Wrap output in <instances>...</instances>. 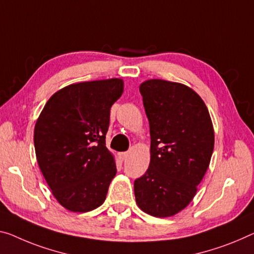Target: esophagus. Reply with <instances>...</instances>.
<instances>
[{
	"label": "esophagus",
	"instance_id": "34e87169",
	"mask_svg": "<svg viewBox=\"0 0 254 254\" xmlns=\"http://www.w3.org/2000/svg\"><path fill=\"white\" fill-rule=\"evenodd\" d=\"M128 157H129V152H123V153H120V158L123 160H127Z\"/></svg>",
	"mask_w": 254,
	"mask_h": 254
}]
</instances>
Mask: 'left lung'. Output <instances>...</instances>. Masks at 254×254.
Masks as SVG:
<instances>
[{
    "label": "left lung",
    "instance_id": "obj_1",
    "mask_svg": "<svg viewBox=\"0 0 254 254\" xmlns=\"http://www.w3.org/2000/svg\"><path fill=\"white\" fill-rule=\"evenodd\" d=\"M150 123V166L134 183L138 208L173 217L189 205L208 170L214 146L203 100L184 84L149 79L139 85Z\"/></svg>",
    "mask_w": 254,
    "mask_h": 254
}]
</instances>
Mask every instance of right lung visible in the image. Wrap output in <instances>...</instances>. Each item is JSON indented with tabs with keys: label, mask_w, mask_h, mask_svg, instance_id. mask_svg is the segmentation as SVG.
I'll return each instance as SVG.
<instances>
[{
	"label": "right lung",
	"mask_w": 254,
	"mask_h": 254,
	"mask_svg": "<svg viewBox=\"0 0 254 254\" xmlns=\"http://www.w3.org/2000/svg\"><path fill=\"white\" fill-rule=\"evenodd\" d=\"M123 92L122 78L68 85L50 97L36 120L37 163L53 196L69 211L103 204L117 174L105 135L110 109Z\"/></svg>",
	"instance_id": "right-lung-1"
}]
</instances>
